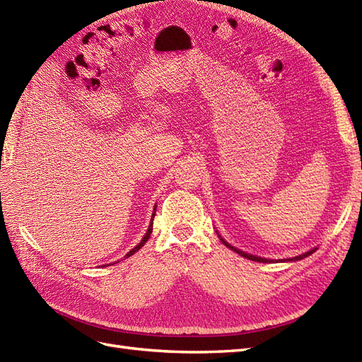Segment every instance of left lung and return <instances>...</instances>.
Instances as JSON below:
<instances>
[{
    "instance_id": "8db88e82",
    "label": "left lung",
    "mask_w": 362,
    "mask_h": 362,
    "mask_svg": "<svg viewBox=\"0 0 362 362\" xmlns=\"http://www.w3.org/2000/svg\"><path fill=\"white\" fill-rule=\"evenodd\" d=\"M222 242L229 247V249H233L234 252H237L238 255H242V257H245V258H247V259H252V261H258V262H272L273 259H266V258H259V257H254V255H249V254H246V252H242V250H238V249H235L234 246H231V245H228L223 238H221ZM313 252H315V249H311V250H308V252H305V254H302V255H299V257H294V258H290L288 261H296V259H302V258H306L308 255H311Z\"/></svg>"
}]
</instances>
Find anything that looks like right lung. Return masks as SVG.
<instances>
[{
	"label": "right lung",
	"instance_id": "obj_1",
	"mask_svg": "<svg viewBox=\"0 0 362 362\" xmlns=\"http://www.w3.org/2000/svg\"><path fill=\"white\" fill-rule=\"evenodd\" d=\"M154 216H156V211L154 213H152V217H151V223H149V228H148V233L145 234V237L144 238H141V242L134 247V249H131L129 252H128V254L125 255V257H131V255H134L136 254V252L141 247V246H144L146 242H148V238H149V235H151V233H152V221H154Z\"/></svg>",
	"mask_w": 362,
	"mask_h": 362
}]
</instances>
